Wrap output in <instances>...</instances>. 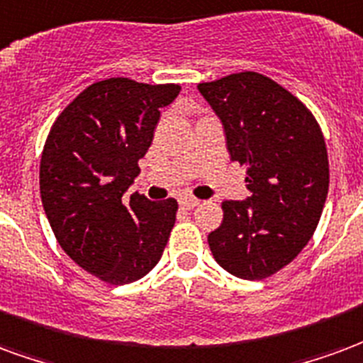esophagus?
<instances>
[{
  "mask_svg": "<svg viewBox=\"0 0 363 363\" xmlns=\"http://www.w3.org/2000/svg\"><path fill=\"white\" fill-rule=\"evenodd\" d=\"M199 203H201L199 199H195V197H189V195H185V197H182V199H179V205H182V207H185V208L197 207Z\"/></svg>",
  "mask_w": 363,
  "mask_h": 363,
  "instance_id": "34e87169",
  "label": "esophagus"
}]
</instances>
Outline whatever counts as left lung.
Instances as JSON below:
<instances>
[{
    "label": "left lung",
    "mask_w": 363,
    "mask_h": 363,
    "mask_svg": "<svg viewBox=\"0 0 363 363\" xmlns=\"http://www.w3.org/2000/svg\"><path fill=\"white\" fill-rule=\"evenodd\" d=\"M220 120L230 160L247 166L243 201H224L208 234L216 263L261 280L292 263L313 236L329 191V158L315 118L269 77L253 71L201 83Z\"/></svg>",
    "instance_id": "1"
}]
</instances>
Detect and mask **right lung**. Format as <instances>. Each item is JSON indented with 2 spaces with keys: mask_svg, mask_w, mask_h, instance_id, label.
I'll use <instances>...</instances> for the list:
<instances>
[{
  "mask_svg": "<svg viewBox=\"0 0 363 363\" xmlns=\"http://www.w3.org/2000/svg\"><path fill=\"white\" fill-rule=\"evenodd\" d=\"M178 84L113 77L91 84L50 129L40 160L48 222L77 265L108 284L143 279L162 257L176 222V199L121 197L139 174L160 108Z\"/></svg>",
  "mask_w": 363,
  "mask_h": 363,
  "instance_id": "1",
  "label": "right lung"
}]
</instances>
